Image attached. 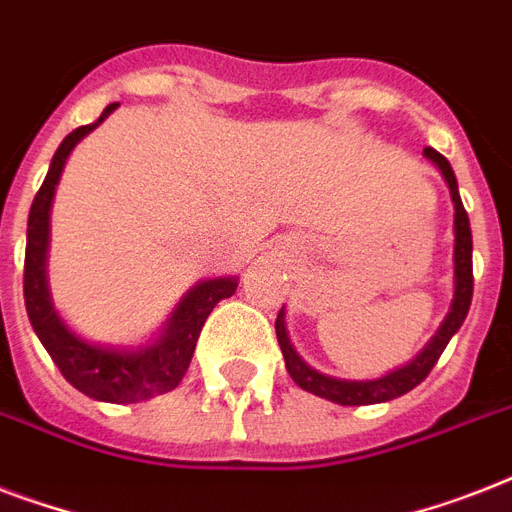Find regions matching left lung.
<instances>
[{
    "instance_id": "left-lung-1",
    "label": "left lung",
    "mask_w": 512,
    "mask_h": 512,
    "mask_svg": "<svg viewBox=\"0 0 512 512\" xmlns=\"http://www.w3.org/2000/svg\"><path fill=\"white\" fill-rule=\"evenodd\" d=\"M425 159L436 164L441 177L449 185L454 204V297L449 305L446 319L441 321L438 332L428 340V345L409 361V364L398 366L393 372L382 374V377H372V380H345V377H332L319 369H313L311 364H305L303 356L297 353L287 332V313L284 308L276 316V337H279L281 353H284V364H287L289 377L300 385L303 390L313 393V396L327 398L332 404L340 406H369L382 404V401H393V398L404 396L412 388H417L430 369L436 366L444 348L449 345L457 329L462 327V321L468 316L470 300H473V236H470V220L468 212L462 207L460 191H457V177H454L452 164L446 162L444 156L438 154L436 148H425L422 151Z\"/></svg>"
}]
</instances>
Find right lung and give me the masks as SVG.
Wrapping results in <instances>:
<instances>
[{"label": "right lung", "instance_id": "obj_1", "mask_svg": "<svg viewBox=\"0 0 512 512\" xmlns=\"http://www.w3.org/2000/svg\"><path fill=\"white\" fill-rule=\"evenodd\" d=\"M119 103L106 106L98 122L84 124L60 143L50 162V172L34 196L28 212L26 265H23V297L28 321L42 340L60 374L84 396L106 404H138L177 388L188 372L196 340L204 321L220 300L231 297L239 287V276L201 279L180 297L170 319L143 345H106L92 342L68 327L50 295L47 281V252H50V212L55 188L60 183L68 156L98 124L114 114Z\"/></svg>", "mask_w": 512, "mask_h": 512}]
</instances>
